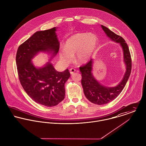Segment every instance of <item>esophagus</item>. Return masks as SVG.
Listing matches in <instances>:
<instances>
[{"label":"esophagus","instance_id":"obj_1","mask_svg":"<svg viewBox=\"0 0 146 146\" xmlns=\"http://www.w3.org/2000/svg\"><path fill=\"white\" fill-rule=\"evenodd\" d=\"M75 71H76V70L74 68H71L70 69V72L71 74H73Z\"/></svg>","mask_w":146,"mask_h":146}]
</instances>
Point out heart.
<instances>
[{"instance_id":"heart-1","label":"heart","mask_w":146,"mask_h":146,"mask_svg":"<svg viewBox=\"0 0 146 146\" xmlns=\"http://www.w3.org/2000/svg\"><path fill=\"white\" fill-rule=\"evenodd\" d=\"M98 44V39L93 34L78 33L70 37L65 42L64 50L60 53V58L64 62L69 63L76 53L78 62H87Z\"/></svg>"}]
</instances>
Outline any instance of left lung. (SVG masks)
Returning <instances> with one entry per match:
<instances>
[{"label":"left lung","mask_w":146,"mask_h":146,"mask_svg":"<svg viewBox=\"0 0 146 146\" xmlns=\"http://www.w3.org/2000/svg\"><path fill=\"white\" fill-rule=\"evenodd\" d=\"M107 35L112 40L119 42L124 52V59L126 66V71L122 81L115 87H107L99 83L92 73L93 61L90 60L79 67L82 74V84L86 98L92 103L98 105L107 104L115 100L122 92L129 78L131 70V58L128 45L125 40L108 28L101 25Z\"/></svg>","instance_id":"8db88e82"}]
</instances>
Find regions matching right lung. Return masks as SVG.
<instances>
[{
  "label": "right lung",
  "instance_id": "add662e5",
  "mask_svg": "<svg viewBox=\"0 0 146 146\" xmlns=\"http://www.w3.org/2000/svg\"><path fill=\"white\" fill-rule=\"evenodd\" d=\"M56 27L36 32L19 46L16 54L19 79L27 95L35 102L53 107L62 101L65 96L64 84L70 76L68 69L57 71L48 62L44 67L36 68L31 59L39 52L59 50L60 42L56 34Z\"/></svg>",
  "mask_w": 146,
  "mask_h": 146
}]
</instances>
